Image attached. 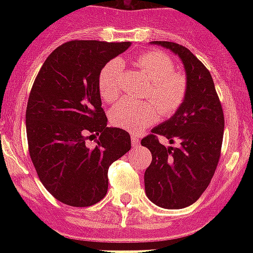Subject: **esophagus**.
<instances>
[{
  "mask_svg": "<svg viewBox=\"0 0 253 253\" xmlns=\"http://www.w3.org/2000/svg\"><path fill=\"white\" fill-rule=\"evenodd\" d=\"M131 143H132V147H136L139 146L140 140H139V138L136 136V135H132V136H131Z\"/></svg>",
  "mask_w": 253,
  "mask_h": 253,
  "instance_id": "obj_1",
  "label": "esophagus"
}]
</instances>
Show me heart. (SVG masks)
<instances>
[{"mask_svg":"<svg viewBox=\"0 0 253 253\" xmlns=\"http://www.w3.org/2000/svg\"><path fill=\"white\" fill-rule=\"evenodd\" d=\"M135 64L148 79L150 85L144 95L154 101H135L123 98L110 111L111 122L130 132H139L156 122L158 109L163 115H170L181 106L186 95V79L174 71L172 59L160 51L140 53ZM122 63L111 60L103 65L98 76L99 94L103 101L113 102L122 87Z\"/></svg>","mask_w":253,"mask_h":253,"instance_id":"heart-1","label":"heart"}]
</instances>
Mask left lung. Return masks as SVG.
Masks as SVG:
<instances>
[{
  "instance_id": "1",
  "label": "left lung",
  "mask_w": 253,
  "mask_h": 253,
  "mask_svg": "<svg viewBox=\"0 0 253 253\" xmlns=\"http://www.w3.org/2000/svg\"><path fill=\"white\" fill-rule=\"evenodd\" d=\"M180 57L186 73V95L176 113L142 139L152 154L144 173L146 194L164 209H184L194 204L210 184L223 140L224 117L214 81L206 67L184 45L152 42ZM164 136L176 147L158 142Z\"/></svg>"
}]
</instances>
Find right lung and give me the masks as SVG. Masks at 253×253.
<instances>
[{
  "label": "right lung",
  "instance_id": "right-lung-1",
  "mask_svg": "<svg viewBox=\"0 0 253 253\" xmlns=\"http://www.w3.org/2000/svg\"><path fill=\"white\" fill-rule=\"evenodd\" d=\"M130 42L72 41L42 65L26 109L30 158L44 188L63 204L85 208L106 196L109 167L131 148L130 134L107 127L98 76ZM99 134L97 146L84 144Z\"/></svg>",
  "mask_w": 253,
  "mask_h": 253
}]
</instances>
